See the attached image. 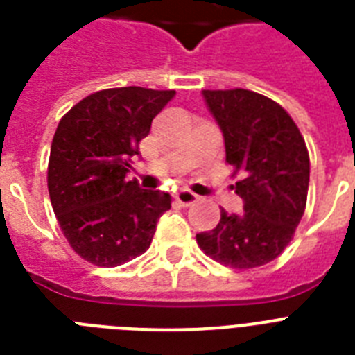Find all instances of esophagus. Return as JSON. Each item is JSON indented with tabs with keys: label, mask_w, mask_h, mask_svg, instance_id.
<instances>
[{
	"label": "esophagus",
	"mask_w": 355,
	"mask_h": 355,
	"mask_svg": "<svg viewBox=\"0 0 355 355\" xmlns=\"http://www.w3.org/2000/svg\"><path fill=\"white\" fill-rule=\"evenodd\" d=\"M199 200V197L193 193V191H189V189H180L177 193V202L180 206H191L195 205Z\"/></svg>",
	"instance_id": "34e87169"
}]
</instances>
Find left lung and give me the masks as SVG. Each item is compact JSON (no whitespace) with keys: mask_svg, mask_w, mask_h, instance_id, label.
Listing matches in <instances>:
<instances>
[{"mask_svg":"<svg viewBox=\"0 0 355 355\" xmlns=\"http://www.w3.org/2000/svg\"><path fill=\"white\" fill-rule=\"evenodd\" d=\"M221 128L227 162L241 171L236 193L241 214L221 210L217 227L197 234L210 258L252 269L278 258L306 210L309 155L302 134L284 108L256 92L202 90Z\"/></svg>","mask_w":355,"mask_h":355,"instance_id":"8db88e82","label":"left lung"}]
</instances>
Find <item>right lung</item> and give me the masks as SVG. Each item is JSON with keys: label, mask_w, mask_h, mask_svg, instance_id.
I'll return each instance as SVG.
<instances>
[{"label": "right lung", "mask_w": 355, "mask_h": 355, "mask_svg": "<svg viewBox=\"0 0 355 355\" xmlns=\"http://www.w3.org/2000/svg\"><path fill=\"white\" fill-rule=\"evenodd\" d=\"M175 90L141 86L92 94L69 110L53 136L47 188L58 225L75 252L118 267L149 248L169 193L128 180L132 156Z\"/></svg>", "instance_id": "right-lung-1"}]
</instances>
